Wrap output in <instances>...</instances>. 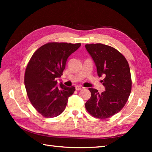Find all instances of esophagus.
Wrapping results in <instances>:
<instances>
[{"instance_id":"34e87169","label":"esophagus","mask_w":152,"mask_h":152,"mask_svg":"<svg viewBox=\"0 0 152 152\" xmlns=\"http://www.w3.org/2000/svg\"><path fill=\"white\" fill-rule=\"evenodd\" d=\"M76 88V91H79V90H81V89H83V87L82 86H77L75 87Z\"/></svg>"}]
</instances>
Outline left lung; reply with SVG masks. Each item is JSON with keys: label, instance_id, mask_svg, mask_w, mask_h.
Returning a JSON list of instances; mask_svg holds the SVG:
<instances>
[{"label": "left lung", "instance_id": "left-lung-1", "mask_svg": "<svg viewBox=\"0 0 152 152\" xmlns=\"http://www.w3.org/2000/svg\"><path fill=\"white\" fill-rule=\"evenodd\" d=\"M86 48L95 63L105 91L89 88L91 93L86 108L93 117L106 119L124 107L131 91V71L127 59L114 48L102 44H86Z\"/></svg>", "mask_w": 152, "mask_h": 152}]
</instances>
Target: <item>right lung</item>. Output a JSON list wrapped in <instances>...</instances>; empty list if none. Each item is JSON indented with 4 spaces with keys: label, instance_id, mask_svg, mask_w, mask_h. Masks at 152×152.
<instances>
[{
    "label": "right lung",
    "instance_id": "add662e5",
    "mask_svg": "<svg viewBox=\"0 0 152 152\" xmlns=\"http://www.w3.org/2000/svg\"><path fill=\"white\" fill-rule=\"evenodd\" d=\"M80 46V43H47L28 61L25 72V89L32 105L44 117L60 115L75 91L74 86L68 88L62 83L58 88L57 78L63 75L68 57Z\"/></svg>",
    "mask_w": 152,
    "mask_h": 152
}]
</instances>
